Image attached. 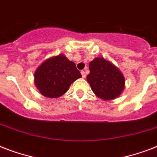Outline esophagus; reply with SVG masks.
<instances>
[{
  "label": "esophagus",
  "mask_w": 157,
  "mask_h": 157,
  "mask_svg": "<svg viewBox=\"0 0 157 157\" xmlns=\"http://www.w3.org/2000/svg\"><path fill=\"white\" fill-rule=\"evenodd\" d=\"M81 76H82V77H83V78H86V72H85L84 71H81Z\"/></svg>",
  "instance_id": "esophagus-1"
}]
</instances>
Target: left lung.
<instances>
[{
	"mask_svg": "<svg viewBox=\"0 0 157 157\" xmlns=\"http://www.w3.org/2000/svg\"><path fill=\"white\" fill-rule=\"evenodd\" d=\"M87 81L98 98L112 100L124 88V77L119 69L103 58H96L89 64Z\"/></svg>",
	"mask_w": 157,
	"mask_h": 157,
	"instance_id": "1",
	"label": "left lung"
}]
</instances>
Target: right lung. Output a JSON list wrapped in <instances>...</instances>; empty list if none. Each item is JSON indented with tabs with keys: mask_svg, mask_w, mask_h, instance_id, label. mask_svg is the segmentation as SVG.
I'll return each instance as SVG.
<instances>
[{
	"mask_svg": "<svg viewBox=\"0 0 157 157\" xmlns=\"http://www.w3.org/2000/svg\"><path fill=\"white\" fill-rule=\"evenodd\" d=\"M35 85L47 98H59L68 90L72 82L81 78L76 64L63 54L46 59L35 71Z\"/></svg>",
	"mask_w": 157,
	"mask_h": 157,
	"instance_id": "1",
	"label": "right lung"
}]
</instances>
